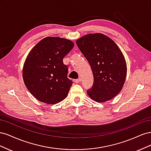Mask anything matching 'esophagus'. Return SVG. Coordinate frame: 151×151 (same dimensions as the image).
<instances>
[{"label":"esophagus","mask_w":151,"mask_h":151,"mask_svg":"<svg viewBox=\"0 0 151 151\" xmlns=\"http://www.w3.org/2000/svg\"><path fill=\"white\" fill-rule=\"evenodd\" d=\"M75 83H77V84H78V83H79L81 81V79H80V78H79V79H76L75 81Z\"/></svg>","instance_id":"34e87169"}]
</instances>
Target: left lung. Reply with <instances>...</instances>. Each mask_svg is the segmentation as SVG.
<instances>
[{
	"instance_id": "left-lung-1",
	"label": "left lung",
	"mask_w": 151,
	"mask_h": 151,
	"mask_svg": "<svg viewBox=\"0 0 151 151\" xmlns=\"http://www.w3.org/2000/svg\"><path fill=\"white\" fill-rule=\"evenodd\" d=\"M77 47L89 62L94 77L93 87L87 93L98 103H104L119 93L127 77V63L117 45L101 33L83 36Z\"/></svg>"
}]
</instances>
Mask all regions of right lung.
<instances>
[{
	"instance_id": "add662e5",
	"label": "right lung",
	"mask_w": 151,
	"mask_h": 151,
	"mask_svg": "<svg viewBox=\"0 0 151 151\" xmlns=\"http://www.w3.org/2000/svg\"><path fill=\"white\" fill-rule=\"evenodd\" d=\"M74 46L72 41L49 36L40 41L27 56L22 78L27 89L40 101L56 104L67 96L72 84L63 58Z\"/></svg>"
}]
</instances>
